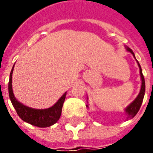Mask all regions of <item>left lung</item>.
Listing matches in <instances>:
<instances>
[{
    "instance_id": "obj_1",
    "label": "left lung",
    "mask_w": 153,
    "mask_h": 153,
    "mask_svg": "<svg viewBox=\"0 0 153 153\" xmlns=\"http://www.w3.org/2000/svg\"><path fill=\"white\" fill-rule=\"evenodd\" d=\"M127 50L131 52L133 54V56H134V54L133 52V51L127 47ZM135 57V56H134ZM138 62V67H139V70H140V75H141V79H142V86H141V90L139 92V94L138 95V97H136V99L133 102L129 105V106L125 109V112L127 113V119H132L133 117H134L136 114L138 113V111L140 109L141 107L142 102H143V97H144V93H145V80H144V77H143V72H142V69L140 65L138 63V61L137 60Z\"/></svg>"
}]
</instances>
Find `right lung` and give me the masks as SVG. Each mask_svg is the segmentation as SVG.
<instances>
[{
  "mask_svg": "<svg viewBox=\"0 0 153 153\" xmlns=\"http://www.w3.org/2000/svg\"><path fill=\"white\" fill-rule=\"evenodd\" d=\"M14 66L12 68L11 72L10 74L8 88L9 96H10L13 106L15 107L19 116L24 121L28 122L30 125L41 127V128L49 127L51 125H54L55 123H56L61 115L62 106H63V103L65 99L66 93H65L54 106L50 108H47V109H33L28 106H24L23 104L19 102L18 101L15 99L14 93H13V90H12V73H13Z\"/></svg>",
  "mask_w": 153,
  "mask_h": 153,
  "instance_id": "right-lung-1",
  "label": "right lung"
}]
</instances>
